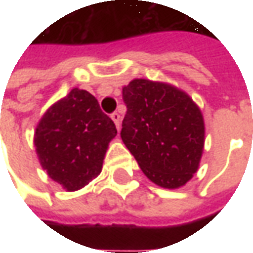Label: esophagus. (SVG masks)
Masks as SVG:
<instances>
[{"instance_id": "esophagus-1", "label": "esophagus", "mask_w": 253, "mask_h": 253, "mask_svg": "<svg viewBox=\"0 0 253 253\" xmlns=\"http://www.w3.org/2000/svg\"><path fill=\"white\" fill-rule=\"evenodd\" d=\"M111 119L114 121V123L116 125V128L119 130V127H121V115H119L118 112H114V114L111 115Z\"/></svg>"}]
</instances>
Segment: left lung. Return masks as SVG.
Segmentation results:
<instances>
[{
	"mask_svg": "<svg viewBox=\"0 0 253 253\" xmlns=\"http://www.w3.org/2000/svg\"><path fill=\"white\" fill-rule=\"evenodd\" d=\"M121 137L149 180L179 188L198 170L205 146L199 107L173 85L137 78L123 88Z\"/></svg>",
	"mask_w": 253,
	"mask_h": 253,
	"instance_id": "8db88e82",
	"label": "left lung"
}]
</instances>
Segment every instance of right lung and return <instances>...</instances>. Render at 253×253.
I'll list each match as a JSON object with an SVG mask.
<instances>
[{
	"label": "right lung",
	"instance_id": "right-lung-1",
	"mask_svg": "<svg viewBox=\"0 0 253 253\" xmlns=\"http://www.w3.org/2000/svg\"><path fill=\"white\" fill-rule=\"evenodd\" d=\"M115 135L114 122L94 96L74 88L46 111L34 143L47 175L65 190L77 191L100 175L108 143Z\"/></svg>",
	"mask_w": 253,
	"mask_h": 253
}]
</instances>
